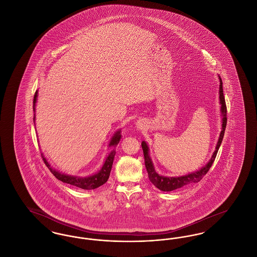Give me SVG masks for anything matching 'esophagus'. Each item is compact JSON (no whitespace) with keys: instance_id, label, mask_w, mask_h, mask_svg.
Wrapping results in <instances>:
<instances>
[{"instance_id":"obj_1","label":"esophagus","mask_w":257,"mask_h":257,"mask_svg":"<svg viewBox=\"0 0 257 257\" xmlns=\"http://www.w3.org/2000/svg\"><path fill=\"white\" fill-rule=\"evenodd\" d=\"M136 127L138 130H144L147 127V122L145 119H139L136 122Z\"/></svg>"}]
</instances>
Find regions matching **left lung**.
Listing matches in <instances>:
<instances>
[{
    "mask_svg": "<svg viewBox=\"0 0 257 257\" xmlns=\"http://www.w3.org/2000/svg\"><path fill=\"white\" fill-rule=\"evenodd\" d=\"M219 81H220V87H219V101H220V116H221V131H220L218 142H217V146L215 147V151L213 152L212 156L210 160L208 161L207 164L205 166H203L202 168H200L198 171H193L190 172L188 174L185 175H179V176H165V175H161L159 174L154 167L153 161L151 159L150 156V151H149V147L147 145V142H143L142 143V147L144 150V155H145V163H146V168H147V173H148V177L149 180L151 181V183L153 184L156 188H158L163 192H171L177 190L179 188L185 187L189 184L197 183L199 182L202 177L207 173L208 171L210 170V168L212 167V164L214 163V160L217 156L218 150L220 148L221 142H222V138L224 135V130L226 127V106H225V100L223 96V90H222V82L220 79V75H219Z\"/></svg>",
    "mask_w": 257,
    "mask_h": 257,
    "instance_id": "1",
    "label": "left lung"
}]
</instances>
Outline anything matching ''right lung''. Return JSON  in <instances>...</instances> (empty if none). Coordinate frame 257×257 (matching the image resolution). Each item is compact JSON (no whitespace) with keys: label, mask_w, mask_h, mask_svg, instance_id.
Here are the masks:
<instances>
[{"label":"right lung","mask_w":257,"mask_h":257,"mask_svg":"<svg viewBox=\"0 0 257 257\" xmlns=\"http://www.w3.org/2000/svg\"><path fill=\"white\" fill-rule=\"evenodd\" d=\"M37 96H38V90L36 91V94L34 97V112H35L34 122H36V106H37ZM120 138H121V129H118L110 138L109 147H108L110 148V151L108 153L107 157L105 158L102 167L100 168V170L97 172H95L91 175H87V176L70 175V174L57 171L55 168H53L50 165L49 162L45 158L43 153H41V155H42V158H43L45 165L48 167L50 171L55 175L56 178L61 180V182L70 184V185H73V186L84 189V190H93L108 181L109 176H110V170L112 167V163H113V158L115 155V147L118 145Z\"/></svg>","instance_id":"add662e5"}]
</instances>
